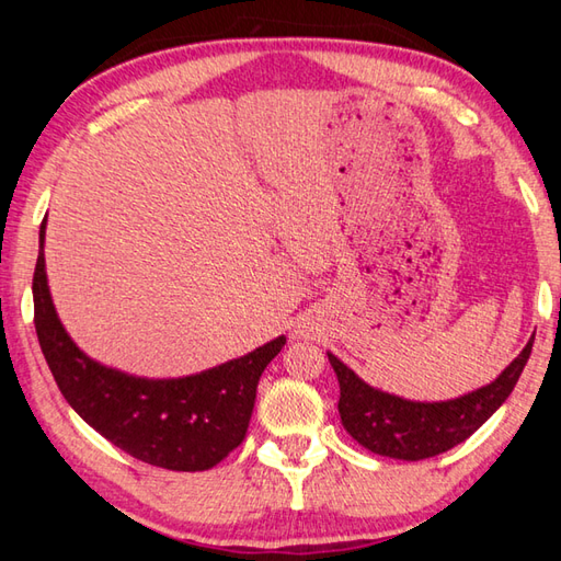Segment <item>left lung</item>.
Wrapping results in <instances>:
<instances>
[{
  "label": "left lung",
  "mask_w": 561,
  "mask_h": 561,
  "mask_svg": "<svg viewBox=\"0 0 561 561\" xmlns=\"http://www.w3.org/2000/svg\"><path fill=\"white\" fill-rule=\"evenodd\" d=\"M533 340L492 383L460 398L420 402L368 386L328 352L340 380V420L364 448L396 460H424L462 444L502 408L530 359Z\"/></svg>",
  "instance_id": "1"
}]
</instances>
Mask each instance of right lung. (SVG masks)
<instances>
[{"label":"right lung","instance_id":"1","mask_svg":"<svg viewBox=\"0 0 561 561\" xmlns=\"http://www.w3.org/2000/svg\"><path fill=\"white\" fill-rule=\"evenodd\" d=\"M45 221L33 274L35 332L65 400L129 456L178 472L209 470L245 438L257 380L282 352L279 335L238 359L183 378L117 371L83 354L59 320L45 272Z\"/></svg>","mask_w":561,"mask_h":561}]
</instances>
